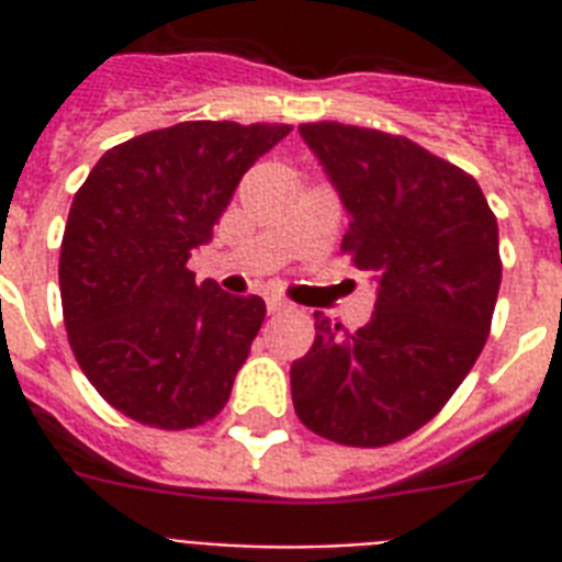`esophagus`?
<instances>
[{
	"mask_svg": "<svg viewBox=\"0 0 562 562\" xmlns=\"http://www.w3.org/2000/svg\"><path fill=\"white\" fill-rule=\"evenodd\" d=\"M291 308V303L289 300H282V297H268V312H289Z\"/></svg>",
	"mask_w": 562,
	"mask_h": 562,
	"instance_id": "34e87169",
	"label": "esophagus"
}]
</instances>
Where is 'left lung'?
I'll list each match as a JSON object with an SVG mask.
<instances>
[{
  "label": "left lung",
  "mask_w": 562,
  "mask_h": 562,
  "mask_svg": "<svg viewBox=\"0 0 562 562\" xmlns=\"http://www.w3.org/2000/svg\"><path fill=\"white\" fill-rule=\"evenodd\" d=\"M300 136L350 215L344 250L370 271L375 312L356 333L315 312V344L291 364L294 411L335 443H396L484 350L502 285L496 215L467 171L405 136L338 122Z\"/></svg>",
  "instance_id": "obj_1"
}]
</instances>
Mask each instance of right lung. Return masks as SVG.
I'll return each instance as SVG.
<instances>
[{
  "label": "right lung",
  "mask_w": 562,
  "mask_h": 562,
  "mask_svg": "<svg viewBox=\"0 0 562 562\" xmlns=\"http://www.w3.org/2000/svg\"><path fill=\"white\" fill-rule=\"evenodd\" d=\"M289 131L180 122L110 148L75 194L60 245L66 335L125 417L192 428L227 405L265 300L194 282L187 262L245 171Z\"/></svg>",
  "instance_id": "right-lung-1"
}]
</instances>
